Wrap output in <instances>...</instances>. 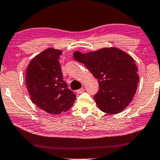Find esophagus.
<instances>
[{
	"instance_id": "esophagus-1",
	"label": "esophagus",
	"mask_w": 160,
	"mask_h": 160,
	"mask_svg": "<svg viewBox=\"0 0 160 160\" xmlns=\"http://www.w3.org/2000/svg\"><path fill=\"white\" fill-rule=\"evenodd\" d=\"M84 88H80V89H79V90H77V91H76V92H77V93H78V94H81V93H82V92H83V91H84Z\"/></svg>"
}]
</instances>
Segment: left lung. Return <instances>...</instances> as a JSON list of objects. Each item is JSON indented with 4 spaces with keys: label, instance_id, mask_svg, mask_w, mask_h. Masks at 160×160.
<instances>
[{
    "label": "left lung",
    "instance_id": "8db88e82",
    "mask_svg": "<svg viewBox=\"0 0 160 160\" xmlns=\"http://www.w3.org/2000/svg\"><path fill=\"white\" fill-rule=\"evenodd\" d=\"M75 60L83 63L99 84L94 99L100 110L107 113H120L134 96L139 82L138 68L129 54L116 47L73 53Z\"/></svg>",
    "mask_w": 160,
    "mask_h": 160
}]
</instances>
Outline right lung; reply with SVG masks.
<instances>
[{"label":"right lung","instance_id":"1","mask_svg":"<svg viewBox=\"0 0 160 160\" xmlns=\"http://www.w3.org/2000/svg\"><path fill=\"white\" fill-rule=\"evenodd\" d=\"M62 51L48 48L37 54L27 67L26 83L30 98L40 109L50 114L68 111L76 95L63 80L59 55Z\"/></svg>","mask_w":160,"mask_h":160}]
</instances>
